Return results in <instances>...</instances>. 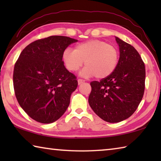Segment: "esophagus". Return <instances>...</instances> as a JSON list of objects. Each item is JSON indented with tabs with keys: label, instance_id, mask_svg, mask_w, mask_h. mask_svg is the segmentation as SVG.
<instances>
[{
	"label": "esophagus",
	"instance_id": "obj_1",
	"mask_svg": "<svg viewBox=\"0 0 161 161\" xmlns=\"http://www.w3.org/2000/svg\"><path fill=\"white\" fill-rule=\"evenodd\" d=\"M77 81H78V84H81V83H83V82H84V81H85L84 80H81V79H78Z\"/></svg>",
	"mask_w": 161,
	"mask_h": 161
}]
</instances>
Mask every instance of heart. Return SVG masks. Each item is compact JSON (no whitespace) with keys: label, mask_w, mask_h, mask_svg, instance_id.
Instances as JSON below:
<instances>
[{"label":"heart","mask_w":161,"mask_h":161,"mask_svg":"<svg viewBox=\"0 0 161 161\" xmlns=\"http://www.w3.org/2000/svg\"><path fill=\"white\" fill-rule=\"evenodd\" d=\"M119 53L115 46L99 40H89L75 46V50L67 48L62 55L64 67L75 72L86 65L81 75L84 77L95 76L103 79L112 74L118 65Z\"/></svg>","instance_id":"1"}]
</instances>
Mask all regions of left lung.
<instances>
[{
    "instance_id": "left-lung-1",
    "label": "left lung",
    "mask_w": 161,
    "mask_h": 161,
    "mask_svg": "<svg viewBox=\"0 0 161 161\" xmlns=\"http://www.w3.org/2000/svg\"><path fill=\"white\" fill-rule=\"evenodd\" d=\"M120 58L112 74L91 81L89 103L103 121L117 123L135 112L145 90L146 69L138 51L119 37Z\"/></svg>"
}]
</instances>
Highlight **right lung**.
Here are the masks:
<instances>
[{"label": "right lung", "instance_id": "obj_1", "mask_svg": "<svg viewBox=\"0 0 161 161\" xmlns=\"http://www.w3.org/2000/svg\"><path fill=\"white\" fill-rule=\"evenodd\" d=\"M77 42L54 35L35 40L21 52L13 70V87L19 104L35 121L53 123L69 107L78 82L65 68L62 55Z\"/></svg>", "mask_w": 161, "mask_h": 161}]
</instances>
